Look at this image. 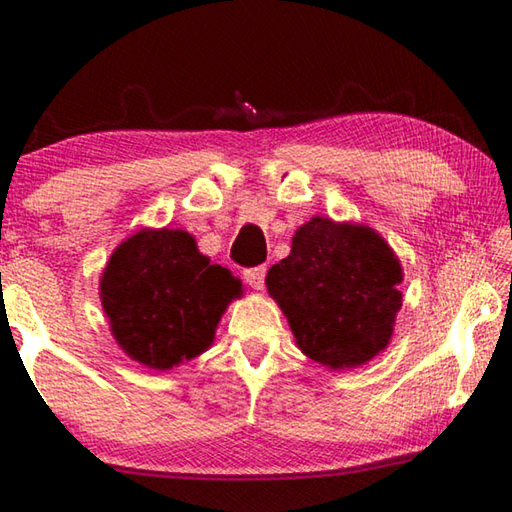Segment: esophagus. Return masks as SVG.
Instances as JSON below:
<instances>
[{
    "label": "esophagus",
    "mask_w": 512,
    "mask_h": 512,
    "mask_svg": "<svg viewBox=\"0 0 512 512\" xmlns=\"http://www.w3.org/2000/svg\"><path fill=\"white\" fill-rule=\"evenodd\" d=\"M244 280L250 287L262 291L264 289V280H266V266H255V268H246L244 271Z\"/></svg>",
    "instance_id": "34e87169"
}]
</instances>
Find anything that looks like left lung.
Here are the masks:
<instances>
[{
    "instance_id": "8db88e82",
    "label": "left lung",
    "mask_w": 512,
    "mask_h": 512,
    "mask_svg": "<svg viewBox=\"0 0 512 512\" xmlns=\"http://www.w3.org/2000/svg\"><path fill=\"white\" fill-rule=\"evenodd\" d=\"M400 259L375 230L325 216L300 225L291 253L268 268L266 287L298 348L332 370L375 359L402 307Z\"/></svg>"
}]
</instances>
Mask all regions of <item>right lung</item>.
Segmentation results:
<instances>
[{
  "mask_svg": "<svg viewBox=\"0 0 512 512\" xmlns=\"http://www.w3.org/2000/svg\"><path fill=\"white\" fill-rule=\"evenodd\" d=\"M241 293L237 277L198 253L189 232L169 228L128 237L99 282L119 348L153 370H171L210 348L225 307Z\"/></svg>",
  "mask_w": 512,
  "mask_h": 512,
  "instance_id": "obj_1",
  "label": "right lung"
}]
</instances>
